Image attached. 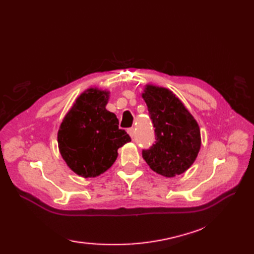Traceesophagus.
Wrapping results in <instances>:
<instances>
[{
  "instance_id": "obj_1",
  "label": "esophagus",
  "mask_w": 254,
  "mask_h": 254,
  "mask_svg": "<svg viewBox=\"0 0 254 254\" xmlns=\"http://www.w3.org/2000/svg\"><path fill=\"white\" fill-rule=\"evenodd\" d=\"M127 133L130 135V137H133V135H134V128H128L127 129Z\"/></svg>"
}]
</instances>
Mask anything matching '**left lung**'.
<instances>
[{"mask_svg": "<svg viewBox=\"0 0 254 254\" xmlns=\"http://www.w3.org/2000/svg\"><path fill=\"white\" fill-rule=\"evenodd\" d=\"M142 97L155 127L156 142L142 151L153 172L172 178L191 166L201 146L200 129L182 102L166 88L146 86Z\"/></svg>", "mask_w": 254, "mask_h": 254, "instance_id": "8db88e82", "label": "left lung"}]
</instances>
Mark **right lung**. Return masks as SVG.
Segmentation results:
<instances>
[{"label":"right lung","mask_w":254,"mask_h":254,"mask_svg":"<svg viewBox=\"0 0 254 254\" xmlns=\"http://www.w3.org/2000/svg\"><path fill=\"white\" fill-rule=\"evenodd\" d=\"M109 92L90 88L76 99L58 130L60 155L71 170L94 178L112 166L118 149L131 141L119 128L117 115L106 109Z\"/></svg>","instance_id":"obj_1"}]
</instances>
